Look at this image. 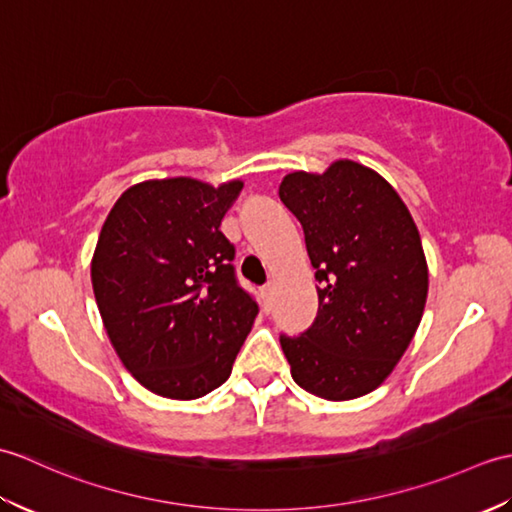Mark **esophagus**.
Instances as JSON below:
<instances>
[{
    "mask_svg": "<svg viewBox=\"0 0 512 512\" xmlns=\"http://www.w3.org/2000/svg\"><path fill=\"white\" fill-rule=\"evenodd\" d=\"M270 297H273V286H264L262 288V299H264V310L270 312V308H273V301H270Z\"/></svg>",
    "mask_w": 512,
    "mask_h": 512,
    "instance_id": "esophagus-1",
    "label": "esophagus"
}]
</instances>
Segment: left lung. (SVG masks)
<instances>
[{
    "instance_id": "1",
    "label": "left lung",
    "mask_w": 512,
    "mask_h": 512,
    "mask_svg": "<svg viewBox=\"0 0 512 512\" xmlns=\"http://www.w3.org/2000/svg\"><path fill=\"white\" fill-rule=\"evenodd\" d=\"M279 198L297 217L319 281L317 319L279 336L295 383L325 400H352L394 372L416 334L429 290L416 222L394 187L354 160L295 171Z\"/></svg>"
}]
</instances>
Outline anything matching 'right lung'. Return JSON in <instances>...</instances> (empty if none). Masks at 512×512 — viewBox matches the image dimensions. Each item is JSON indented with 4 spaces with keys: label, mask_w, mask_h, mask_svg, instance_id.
<instances>
[{
    "label": "right lung",
    "mask_w": 512,
    "mask_h": 512,
    "mask_svg": "<svg viewBox=\"0 0 512 512\" xmlns=\"http://www.w3.org/2000/svg\"><path fill=\"white\" fill-rule=\"evenodd\" d=\"M244 182L147 180L112 206L92 257L107 336L140 385L193 400L231 376L257 317L220 231Z\"/></svg>",
    "instance_id": "obj_1"
}]
</instances>
